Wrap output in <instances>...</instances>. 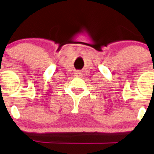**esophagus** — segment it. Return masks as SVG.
Instances as JSON below:
<instances>
[{"instance_id": "34e87169", "label": "esophagus", "mask_w": 154, "mask_h": 154, "mask_svg": "<svg viewBox=\"0 0 154 154\" xmlns=\"http://www.w3.org/2000/svg\"><path fill=\"white\" fill-rule=\"evenodd\" d=\"M75 74L77 75V76H81L82 73H81V72H80V71H77V72H76V73H75Z\"/></svg>"}]
</instances>
